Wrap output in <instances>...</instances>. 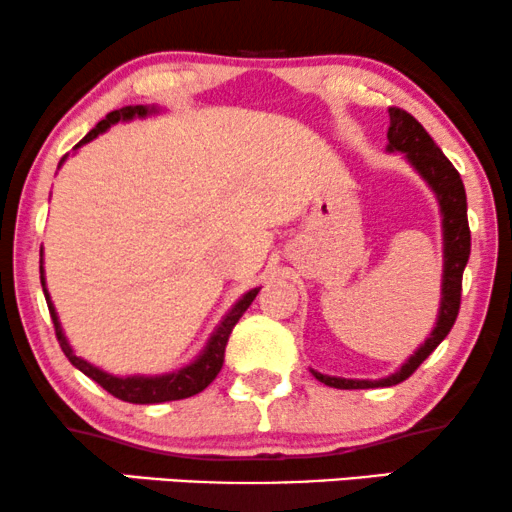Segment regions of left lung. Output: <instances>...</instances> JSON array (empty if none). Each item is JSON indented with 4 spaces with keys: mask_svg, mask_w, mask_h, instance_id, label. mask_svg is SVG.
Here are the masks:
<instances>
[{
    "mask_svg": "<svg viewBox=\"0 0 512 512\" xmlns=\"http://www.w3.org/2000/svg\"><path fill=\"white\" fill-rule=\"evenodd\" d=\"M387 140L389 154H403L408 166L432 189L434 199L439 204L444 268H441V299L437 323H434L430 337L410 353L408 361L401 363V368L391 372V375L380 377V380H351V377L323 375V372L311 368L315 380L334 389H375L403 382L444 342L446 334L451 332V327L458 318L460 282H463V270L468 266L470 258L468 197H465L463 180H460L458 170L451 166V161L444 156V151L434 144L432 137L427 135V130L410 113L401 109H389Z\"/></svg>",
    "mask_w": 512,
    "mask_h": 512,
    "instance_id": "1",
    "label": "left lung"
}]
</instances>
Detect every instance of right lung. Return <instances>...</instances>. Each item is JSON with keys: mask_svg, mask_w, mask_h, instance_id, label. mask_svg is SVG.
<instances>
[{"mask_svg": "<svg viewBox=\"0 0 512 512\" xmlns=\"http://www.w3.org/2000/svg\"><path fill=\"white\" fill-rule=\"evenodd\" d=\"M159 113H163V109H161V106H154V104L123 106V109L111 111L109 116L104 118V121L97 123V128L87 132V135L82 137L78 144H75L73 154L80 147H85L87 142L97 140L99 135H104V132L109 130L111 125L130 123V121H137V118L159 116ZM66 159H68V154L59 161V168L63 166V161H66ZM40 256H42L40 258L42 292H44V299H47L49 313H52L56 337H59V344H61L63 353H66L68 361H71L80 372H85L90 380L102 384V387L109 391V394L116 396V399L128 401V403H144V406H147V403H166V401L189 399V396L199 394V391H204L208 384L216 380L220 368H223L225 346H227V339H230L232 327L237 325V320L242 318L246 308L251 306V301L256 299L258 289H261V287H254V289H249V292H244L242 296H239L235 304H232L230 311H227L223 318H220V323L216 325V330L211 332V337L206 339L204 349H201L189 363L180 365V368H175L170 372H161V375H113V372H106L104 368H99V365H94L90 361H85V358H80L71 346V342H68L66 332H63V325L59 320V313H56L52 294H49V289H47V277H44V249L40 251Z\"/></svg>", "mask_w": 512, "mask_h": 512, "instance_id": "1", "label": "right lung"}]
</instances>
